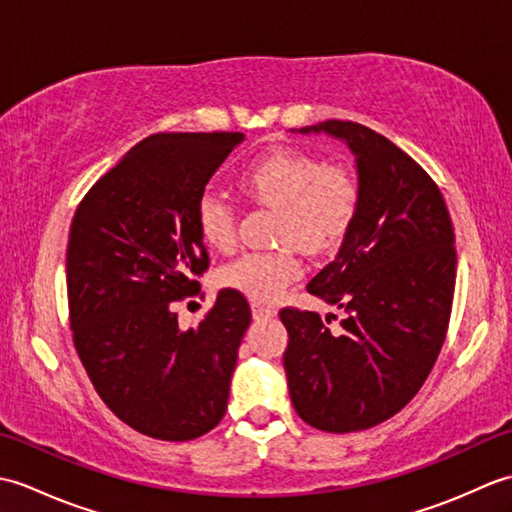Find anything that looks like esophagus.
Wrapping results in <instances>:
<instances>
[{
    "mask_svg": "<svg viewBox=\"0 0 512 512\" xmlns=\"http://www.w3.org/2000/svg\"><path fill=\"white\" fill-rule=\"evenodd\" d=\"M253 319L255 321H264V319H270V317H275L277 314V310L273 308V306H264V303H253Z\"/></svg>",
    "mask_w": 512,
    "mask_h": 512,
    "instance_id": "34e87169",
    "label": "esophagus"
}]
</instances>
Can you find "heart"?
<instances>
[{
  "label": "heart",
  "mask_w": 512,
  "mask_h": 512,
  "mask_svg": "<svg viewBox=\"0 0 512 512\" xmlns=\"http://www.w3.org/2000/svg\"><path fill=\"white\" fill-rule=\"evenodd\" d=\"M239 184L259 202L279 209L281 248L246 253L222 268L220 281L257 301H273L301 275L297 247L310 253L330 250L350 231L358 211V182L352 171L323 165L295 149H275L257 158L239 176ZM195 224L211 248L235 244V211L222 195L202 193Z\"/></svg>",
  "instance_id": "heart-1"
}]
</instances>
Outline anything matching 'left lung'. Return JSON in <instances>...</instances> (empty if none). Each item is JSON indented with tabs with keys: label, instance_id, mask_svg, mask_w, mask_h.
<instances>
[{
	"label": "left lung",
	"instance_id": "obj_1",
	"mask_svg": "<svg viewBox=\"0 0 512 512\" xmlns=\"http://www.w3.org/2000/svg\"><path fill=\"white\" fill-rule=\"evenodd\" d=\"M295 132V129H292ZM299 134H328L356 158L358 211L334 262L308 292L343 310L284 308V369L292 407L328 433L363 431L418 394L442 350L455 290V235L436 182L374 129L325 121Z\"/></svg>",
	"mask_w": 512,
	"mask_h": 512
}]
</instances>
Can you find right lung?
I'll return each mask as SVG.
<instances>
[{
    "label": "right lung",
    "instance_id": "add662e5",
    "mask_svg": "<svg viewBox=\"0 0 512 512\" xmlns=\"http://www.w3.org/2000/svg\"><path fill=\"white\" fill-rule=\"evenodd\" d=\"M244 138L149 136L74 213L65 255L74 347L105 405L149 438L193 440L224 418L248 301L224 288L189 330L173 301L189 297L209 268L195 206Z\"/></svg>",
    "mask_w": 512,
    "mask_h": 512
}]
</instances>
